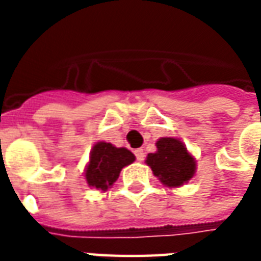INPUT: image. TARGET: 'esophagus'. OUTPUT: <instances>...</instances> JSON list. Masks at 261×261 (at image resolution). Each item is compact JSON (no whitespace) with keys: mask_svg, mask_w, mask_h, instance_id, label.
I'll return each instance as SVG.
<instances>
[{"mask_svg":"<svg viewBox=\"0 0 261 261\" xmlns=\"http://www.w3.org/2000/svg\"><path fill=\"white\" fill-rule=\"evenodd\" d=\"M134 153H136L137 161H138V162H142L144 158H145V152H144V149H137Z\"/></svg>","mask_w":261,"mask_h":261,"instance_id":"esophagus-1","label":"esophagus"}]
</instances>
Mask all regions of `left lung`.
Masks as SVG:
<instances>
[{
  "label": "left lung",
  "instance_id": "8db88e82",
  "mask_svg": "<svg viewBox=\"0 0 261 261\" xmlns=\"http://www.w3.org/2000/svg\"><path fill=\"white\" fill-rule=\"evenodd\" d=\"M145 164L165 187L176 189L192 180L197 161L186 145L173 137H162L156 141V152L148 153Z\"/></svg>",
  "mask_w": 261,
  "mask_h": 261
}]
</instances>
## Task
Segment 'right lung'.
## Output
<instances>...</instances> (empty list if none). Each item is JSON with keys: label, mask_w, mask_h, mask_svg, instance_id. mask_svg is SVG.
I'll return each mask as SVG.
<instances>
[{"label": "right lung", "mask_w": 261, "mask_h": 261, "mask_svg": "<svg viewBox=\"0 0 261 261\" xmlns=\"http://www.w3.org/2000/svg\"><path fill=\"white\" fill-rule=\"evenodd\" d=\"M134 161V153L127 148H117L110 142L97 141L92 147L89 161L84 170L88 186L99 192H106L119 179L121 169Z\"/></svg>", "instance_id": "right-lung-1"}]
</instances>
